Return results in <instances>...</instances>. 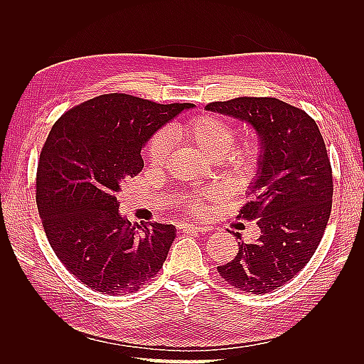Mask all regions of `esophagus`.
<instances>
[{
  "label": "esophagus",
  "mask_w": 364,
  "mask_h": 364,
  "mask_svg": "<svg viewBox=\"0 0 364 364\" xmlns=\"http://www.w3.org/2000/svg\"><path fill=\"white\" fill-rule=\"evenodd\" d=\"M181 229L185 230V232H197V234H203V232H208V230H209V228L197 226V225H182Z\"/></svg>",
  "instance_id": "34e87169"
}]
</instances>
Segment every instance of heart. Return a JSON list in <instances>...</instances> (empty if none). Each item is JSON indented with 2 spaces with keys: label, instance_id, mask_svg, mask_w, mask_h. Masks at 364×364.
I'll return each mask as SVG.
<instances>
[{
  "label": "heart",
  "instance_id": "obj_1",
  "mask_svg": "<svg viewBox=\"0 0 364 364\" xmlns=\"http://www.w3.org/2000/svg\"><path fill=\"white\" fill-rule=\"evenodd\" d=\"M170 134L176 139L190 141L202 150L209 158H215L228 174L247 176L255 170L259 161L261 150L255 139H245L232 144L235 138V129L223 117L206 114L194 117L183 123L170 127ZM170 150V135L165 130L156 132L146 147V156L149 162L159 167L167 159ZM208 199L206 193L191 196L188 206L193 213L203 211V203Z\"/></svg>",
  "mask_w": 364,
  "mask_h": 364
}]
</instances>
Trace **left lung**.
Masks as SVG:
<instances>
[{"label": "left lung", "instance_id": "1", "mask_svg": "<svg viewBox=\"0 0 364 364\" xmlns=\"http://www.w3.org/2000/svg\"><path fill=\"white\" fill-rule=\"evenodd\" d=\"M205 109L252 124L262 149L258 178L237 215L257 220L261 235L238 243L237 257L217 270L245 293L273 291L306 266L323 237L334 190L325 141L305 111L273 97H238Z\"/></svg>", "mask_w": 364, "mask_h": 364}]
</instances>
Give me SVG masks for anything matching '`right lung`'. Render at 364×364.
I'll return each mask as SVG.
<instances>
[{"label":"right lung","mask_w":364,"mask_h":364,"mask_svg":"<svg viewBox=\"0 0 364 364\" xmlns=\"http://www.w3.org/2000/svg\"><path fill=\"white\" fill-rule=\"evenodd\" d=\"M190 107L103 94L51 127L38 162V211L56 257L90 289L134 293L162 269L176 228L132 225L118 213L117 193L144 168L149 138Z\"/></svg>","instance_id":"right-lung-1"}]
</instances>
